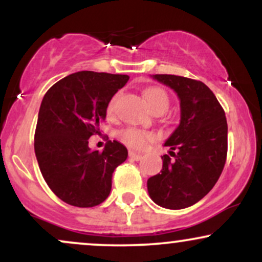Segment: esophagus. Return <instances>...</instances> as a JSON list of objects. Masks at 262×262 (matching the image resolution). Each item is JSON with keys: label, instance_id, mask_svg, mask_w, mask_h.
<instances>
[{"label": "esophagus", "instance_id": "obj_1", "mask_svg": "<svg viewBox=\"0 0 262 262\" xmlns=\"http://www.w3.org/2000/svg\"><path fill=\"white\" fill-rule=\"evenodd\" d=\"M129 158H130L132 160L139 161V160H141V158H143V154H139V152H134V151H129Z\"/></svg>", "mask_w": 262, "mask_h": 262}]
</instances>
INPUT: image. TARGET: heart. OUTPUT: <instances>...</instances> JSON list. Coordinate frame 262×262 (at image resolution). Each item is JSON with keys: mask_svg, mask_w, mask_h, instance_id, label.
Returning a JSON list of instances; mask_svg holds the SVG:
<instances>
[{"mask_svg": "<svg viewBox=\"0 0 262 262\" xmlns=\"http://www.w3.org/2000/svg\"><path fill=\"white\" fill-rule=\"evenodd\" d=\"M144 97H145V100L148 102L149 107L151 108L152 112L155 113L165 112L167 110V107H169V96H167L166 91L164 89H161V87H150V89H146L144 91ZM118 98L119 93L113 96L110 104H108V113H113ZM118 138L125 145L130 146V148L141 149L149 141L154 139V134L150 133L148 130H143V129L129 127L119 132Z\"/></svg>", "mask_w": 262, "mask_h": 262, "instance_id": "heart-1", "label": "heart"}]
</instances>
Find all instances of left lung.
Masks as SVG:
<instances>
[{"label": "left lung", "instance_id": "8db88e82", "mask_svg": "<svg viewBox=\"0 0 262 262\" xmlns=\"http://www.w3.org/2000/svg\"><path fill=\"white\" fill-rule=\"evenodd\" d=\"M154 79L177 93L181 121L165 143L172 151L161 156L162 170L148 180V191L164 208H187L208 193L224 169L227 118L214 93L202 81L166 74L154 75Z\"/></svg>", "mask_w": 262, "mask_h": 262}]
</instances>
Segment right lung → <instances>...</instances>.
<instances>
[{"instance_id": "right-lung-1", "label": "right lung", "mask_w": 262, "mask_h": 262, "mask_svg": "<svg viewBox=\"0 0 262 262\" xmlns=\"http://www.w3.org/2000/svg\"><path fill=\"white\" fill-rule=\"evenodd\" d=\"M128 80V75L79 71L45 93L34 151L45 182L65 203L89 208L110 194L113 171L125 161L128 150L118 141L108 140L100 152L89 148V139L100 134L108 103Z\"/></svg>"}]
</instances>
